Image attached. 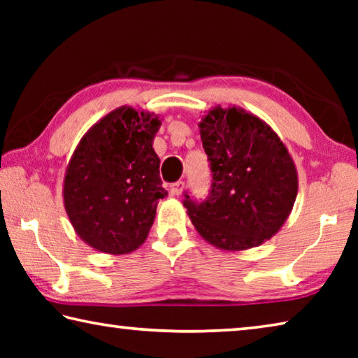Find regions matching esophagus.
Listing matches in <instances>:
<instances>
[{
  "instance_id": "obj_1",
  "label": "esophagus",
  "mask_w": 358,
  "mask_h": 358,
  "mask_svg": "<svg viewBox=\"0 0 358 358\" xmlns=\"http://www.w3.org/2000/svg\"><path fill=\"white\" fill-rule=\"evenodd\" d=\"M183 189H185L183 181H177V183L169 186V192H171L172 196H180L181 191H183Z\"/></svg>"
}]
</instances>
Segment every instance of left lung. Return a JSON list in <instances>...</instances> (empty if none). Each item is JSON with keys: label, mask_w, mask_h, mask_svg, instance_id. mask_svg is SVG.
I'll return each instance as SVG.
<instances>
[{"label": "left lung", "mask_w": 358, "mask_h": 358, "mask_svg": "<svg viewBox=\"0 0 358 358\" xmlns=\"http://www.w3.org/2000/svg\"><path fill=\"white\" fill-rule=\"evenodd\" d=\"M213 183L202 203L185 207L199 235L222 251H245L270 240L294 208L299 173L286 145L251 112L216 106L199 123Z\"/></svg>", "instance_id": "1"}]
</instances>
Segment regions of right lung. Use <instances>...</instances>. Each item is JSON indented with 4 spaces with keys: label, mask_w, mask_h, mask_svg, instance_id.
<instances>
[{
    "label": "right lung",
    "mask_w": 358,
    "mask_h": 358,
    "mask_svg": "<svg viewBox=\"0 0 358 358\" xmlns=\"http://www.w3.org/2000/svg\"><path fill=\"white\" fill-rule=\"evenodd\" d=\"M161 118L121 106L94 123L66 167L63 202L76 234L93 250L128 254L141 248L167 196L153 148Z\"/></svg>",
    "instance_id": "obj_1"
}]
</instances>
